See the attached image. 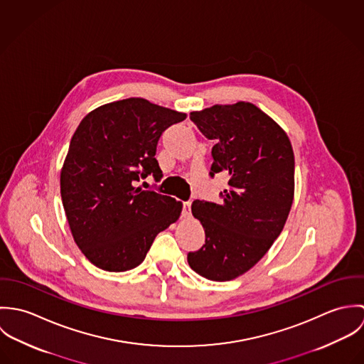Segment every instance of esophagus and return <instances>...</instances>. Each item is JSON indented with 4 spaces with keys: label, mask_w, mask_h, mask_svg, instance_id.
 <instances>
[{
    "label": "esophagus",
    "mask_w": 364,
    "mask_h": 364,
    "mask_svg": "<svg viewBox=\"0 0 364 364\" xmlns=\"http://www.w3.org/2000/svg\"><path fill=\"white\" fill-rule=\"evenodd\" d=\"M182 215L185 218H189L192 215V213H191V202H183L182 203Z\"/></svg>",
    "instance_id": "1"
}]
</instances>
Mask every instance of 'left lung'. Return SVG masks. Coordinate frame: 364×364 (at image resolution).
<instances>
[{
	"label": "left lung",
	"mask_w": 364,
	"mask_h": 364,
	"mask_svg": "<svg viewBox=\"0 0 364 364\" xmlns=\"http://www.w3.org/2000/svg\"><path fill=\"white\" fill-rule=\"evenodd\" d=\"M214 141L210 176L225 172L221 203L195 200L205 245L188 254L189 266L214 282L232 280L259 262L280 235L294 199V153L286 132L250 102L191 112Z\"/></svg>",
	"instance_id": "obj_1"
}]
</instances>
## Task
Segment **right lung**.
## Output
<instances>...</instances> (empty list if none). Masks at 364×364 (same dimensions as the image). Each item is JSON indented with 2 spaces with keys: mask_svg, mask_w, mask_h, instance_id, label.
Wrapping results in <instances>:
<instances>
[{
  "mask_svg": "<svg viewBox=\"0 0 364 364\" xmlns=\"http://www.w3.org/2000/svg\"><path fill=\"white\" fill-rule=\"evenodd\" d=\"M181 113L143 98L102 105L78 124L60 173L63 208L85 258L106 272L139 266L156 234L175 223L182 203L144 191L140 179L162 171L156 144Z\"/></svg>",
  "mask_w": 364,
  "mask_h": 364,
  "instance_id": "right-lung-1",
  "label": "right lung"
}]
</instances>
